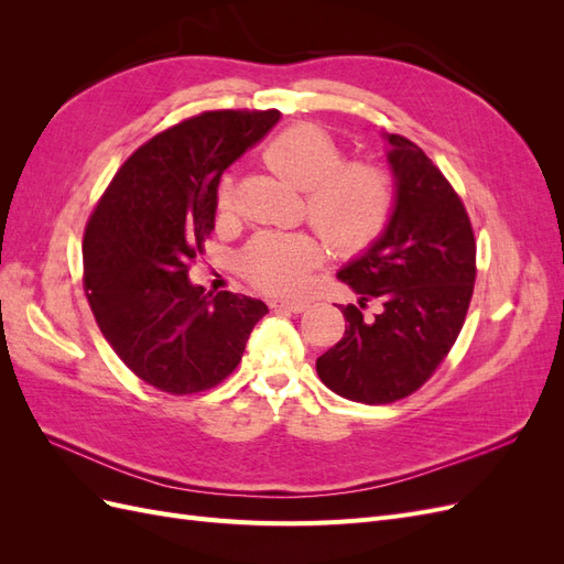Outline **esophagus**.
<instances>
[{
    "instance_id": "1",
    "label": "esophagus",
    "mask_w": 564,
    "mask_h": 564,
    "mask_svg": "<svg viewBox=\"0 0 564 564\" xmlns=\"http://www.w3.org/2000/svg\"><path fill=\"white\" fill-rule=\"evenodd\" d=\"M270 308H272V311H286V313H303L305 308H308V303L275 299V301H270Z\"/></svg>"
}]
</instances>
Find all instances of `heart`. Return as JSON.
Masks as SVG:
<instances>
[{
  "mask_svg": "<svg viewBox=\"0 0 564 564\" xmlns=\"http://www.w3.org/2000/svg\"><path fill=\"white\" fill-rule=\"evenodd\" d=\"M334 135L311 122L286 127L263 148L272 172L305 191V214L338 253H357L379 240L395 209V181L369 160H343ZM237 178L226 176L216 209H235ZM324 247L308 232H261L245 247L240 270L249 284L268 294H299L322 263Z\"/></svg>",
  "mask_w": 564,
  "mask_h": 564,
  "instance_id": "b5f03b06",
  "label": "heart"
}]
</instances>
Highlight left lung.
Returning a JSON list of instances; mask_svg holds the SVG:
<instances>
[{"label":"left lung","instance_id":"8db88e82","mask_svg":"<svg viewBox=\"0 0 564 564\" xmlns=\"http://www.w3.org/2000/svg\"><path fill=\"white\" fill-rule=\"evenodd\" d=\"M388 162L398 204L381 240L338 272L360 294L340 308L344 338L317 357L322 383L362 404H390L416 392L449 355L475 286V232L445 174L425 152L390 133ZM379 300L382 313L364 315Z\"/></svg>","mask_w":564,"mask_h":564}]
</instances>
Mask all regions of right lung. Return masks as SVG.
<instances>
[{
	"mask_svg": "<svg viewBox=\"0 0 564 564\" xmlns=\"http://www.w3.org/2000/svg\"><path fill=\"white\" fill-rule=\"evenodd\" d=\"M278 110H207L152 135L119 166L84 228V294L110 348L169 395L224 383L265 313L259 299L187 282L214 230L220 174Z\"/></svg>",
	"mask_w": 564,
	"mask_h": 564,
	"instance_id": "1",
	"label": "right lung"
}]
</instances>
